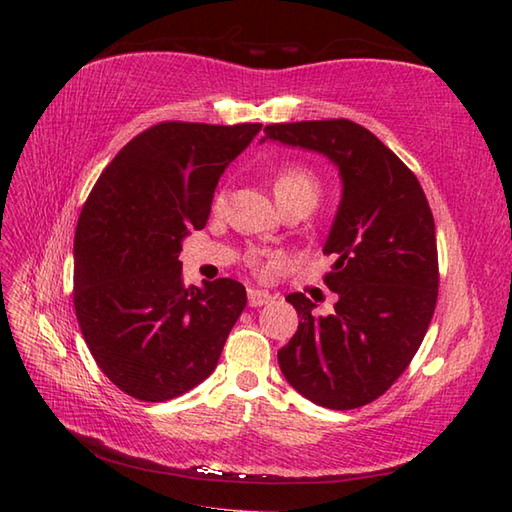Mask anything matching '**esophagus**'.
Returning a JSON list of instances; mask_svg holds the SVG:
<instances>
[{"mask_svg": "<svg viewBox=\"0 0 512 512\" xmlns=\"http://www.w3.org/2000/svg\"><path fill=\"white\" fill-rule=\"evenodd\" d=\"M275 297L270 295L266 290H259V288H248V306L250 308H259V306H266V303L273 301Z\"/></svg>", "mask_w": 512, "mask_h": 512, "instance_id": "esophagus-1", "label": "esophagus"}]
</instances>
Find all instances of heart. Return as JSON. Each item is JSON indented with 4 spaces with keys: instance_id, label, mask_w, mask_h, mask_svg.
I'll return each instance as SVG.
<instances>
[{
    "instance_id": "heart-1",
    "label": "heart",
    "mask_w": 512,
    "mask_h": 512,
    "mask_svg": "<svg viewBox=\"0 0 512 512\" xmlns=\"http://www.w3.org/2000/svg\"><path fill=\"white\" fill-rule=\"evenodd\" d=\"M273 187H275L277 200L286 202L290 198H299V195H308V198L317 200L321 184H319V178L314 176L312 169L303 167V165H286L275 173ZM224 204H226V191L220 189L213 198V209L222 211ZM253 259H255V262H259L262 257L255 255Z\"/></svg>"
}]
</instances>
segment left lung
<instances>
[{
    "instance_id": "obj_1",
    "label": "left lung",
    "mask_w": 512,
    "mask_h": 512,
    "mask_svg": "<svg viewBox=\"0 0 512 512\" xmlns=\"http://www.w3.org/2000/svg\"><path fill=\"white\" fill-rule=\"evenodd\" d=\"M284 145L319 151L341 171L343 200L323 253L328 317L303 292L286 297L299 328L277 352L301 396L328 409L380 398L409 367L438 301L436 222L418 178L369 129L347 118L266 125Z\"/></svg>"
}]
</instances>
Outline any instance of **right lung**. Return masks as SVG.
Segmentation results:
<instances>
[{"label":"right lung","mask_w":512,"mask_h":512,"mask_svg":"<svg viewBox=\"0 0 512 512\" xmlns=\"http://www.w3.org/2000/svg\"><path fill=\"white\" fill-rule=\"evenodd\" d=\"M262 125L165 121L118 151L74 233V310L101 372L127 396L165 402L209 378L246 288L184 286L180 250L211 213L217 180Z\"/></svg>","instance_id":"1"}]
</instances>
